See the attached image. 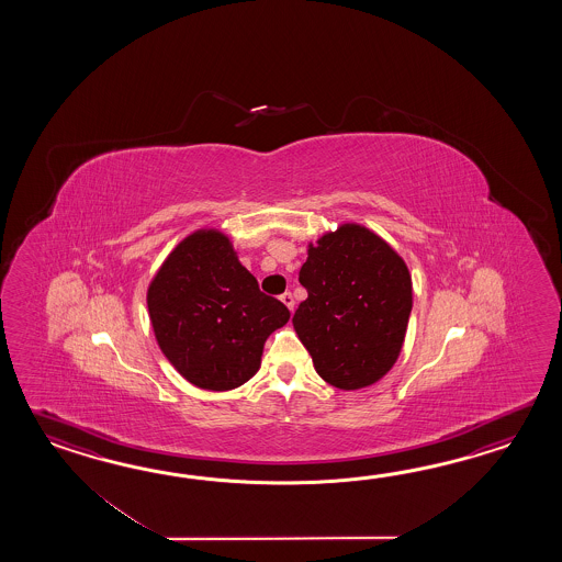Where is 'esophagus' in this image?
Masks as SVG:
<instances>
[{"instance_id":"esophagus-1","label":"esophagus","mask_w":562,"mask_h":562,"mask_svg":"<svg viewBox=\"0 0 562 562\" xmlns=\"http://www.w3.org/2000/svg\"><path fill=\"white\" fill-rule=\"evenodd\" d=\"M281 301H283V305H285L286 310L293 313V310H295V299H293V295H291V293H283Z\"/></svg>"}]
</instances>
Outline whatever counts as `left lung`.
<instances>
[{
	"instance_id": "1",
	"label": "left lung",
	"mask_w": 562,
	"mask_h": 562,
	"mask_svg": "<svg viewBox=\"0 0 562 562\" xmlns=\"http://www.w3.org/2000/svg\"><path fill=\"white\" fill-rule=\"evenodd\" d=\"M307 299L293 327L315 371L353 392L394 368L412 313V276L394 247L358 223H344L307 245L299 271Z\"/></svg>"
}]
</instances>
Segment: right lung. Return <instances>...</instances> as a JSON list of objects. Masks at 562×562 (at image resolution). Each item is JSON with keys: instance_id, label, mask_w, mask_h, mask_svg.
<instances>
[{"instance_id": "add662e5", "label": "right lung", "mask_w": 562, "mask_h": 562, "mask_svg": "<svg viewBox=\"0 0 562 562\" xmlns=\"http://www.w3.org/2000/svg\"><path fill=\"white\" fill-rule=\"evenodd\" d=\"M146 305L165 358L209 392L249 382L261 368L267 337L291 315L265 295L218 228H199L168 252Z\"/></svg>"}]
</instances>
